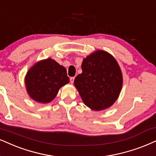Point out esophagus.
I'll return each mask as SVG.
<instances>
[{"mask_svg": "<svg viewBox=\"0 0 156 156\" xmlns=\"http://www.w3.org/2000/svg\"><path fill=\"white\" fill-rule=\"evenodd\" d=\"M74 79H75L74 77H71V78H70V83H73V82H74Z\"/></svg>", "mask_w": 156, "mask_h": 156, "instance_id": "esophagus-1", "label": "esophagus"}]
</instances>
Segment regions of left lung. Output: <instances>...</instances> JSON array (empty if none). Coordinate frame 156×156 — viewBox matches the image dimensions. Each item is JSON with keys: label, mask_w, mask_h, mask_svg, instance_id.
<instances>
[{"label": "left lung", "mask_w": 156, "mask_h": 156, "mask_svg": "<svg viewBox=\"0 0 156 156\" xmlns=\"http://www.w3.org/2000/svg\"><path fill=\"white\" fill-rule=\"evenodd\" d=\"M82 73L74 85L84 104L94 111L109 108L119 98L123 77L117 61L110 53L96 50L83 59Z\"/></svg>", "instance_id": "1"}]
</instances>
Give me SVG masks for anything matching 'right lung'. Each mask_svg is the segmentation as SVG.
<instances>
[{"instance_id": "obj_1", "label": "right lung", "mask_w": 156, "mask_h": 156, "mask_svg": "<svg viewBox=\"0 0 156 156\" xmlns=\"http://www.w3.org/2000/svg\"><path fill=\"white\" fill-rule=\"evenodd\" d=\"M24 81L27 94L31 99L38 103L48 104L70 79L66 68L50 58L33 65L27 71Z\"/></svg>"}]
</instances>
